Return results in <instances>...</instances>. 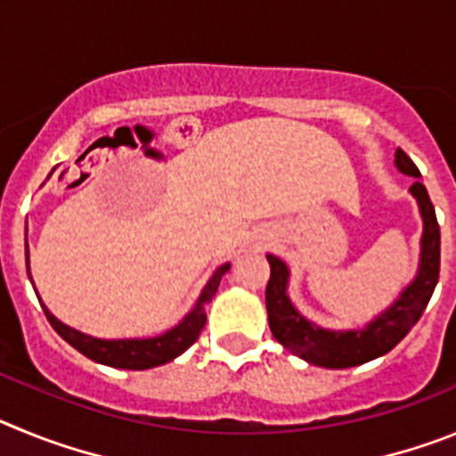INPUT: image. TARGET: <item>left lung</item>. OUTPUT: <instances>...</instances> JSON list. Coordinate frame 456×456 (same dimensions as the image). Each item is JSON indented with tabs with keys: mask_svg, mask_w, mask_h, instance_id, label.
Segmentation results:
<instances>
[{
	"mask_svg": "<svg viewBox=\"0 0 456 456\" xmlns=\"http://www.w3.org/2000/svg\"><path fill=\"white\" fill-rule=\"evenodd\" d=\"M395 164L406 175L420 178L418 167L411 162V157L402 148H397ZM411 193L418 199L422 221H425L420 272H418L416 281L402 292L400 299L363 331H324L304 320L285 294L288 267L276 256H267L269 267H272L267 292H265L269 329L285 349L308 363L322 365V368H352V365L368 363L372 358L388 354L418 324L427 304L432 299L438 273H441V228H438L436 212H434L432 199H429L425 184L420 180L413 183Z\"/></svg>",
	"mask_w": 456,
	"mask_h": 456,
	"instance_id": "8db88e82",
	"label": "left lung"
}]
</instances>
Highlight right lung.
Listing matches in <instances>:
<instances>
[{"mask_svg":"<svg viewBox=\"0 0 456 456\" xmlns=\"http://www.w3.org/2000/svg\"><path fill=\"white\" fill-rule=\"evenodd\" d=\"M228 269H231V265H224V267L216 269L215 276L209 278V283L205 285L199 304L193 305L191 313H189L175 329L167 331L164 336L148 338V340H98V338L84 336V333L75 331L70 326L61 324L45 305H43V310H45V317L52 324V329H54L63 340L70 342L77 352H82L84 356L91 358V361H98V363L123 370L157 368V365L168 363V361H173V358L180 356L183 352H187L193 342L199 340L205 322H208L205 305L212 301V297H215L216 289H219L221 276H224ZM27 272H29V253H27Z\"/></svg>","mask_w":456,"mask_h":456,"instance_id":"obj_1","label":"right lung"}]
</instances>
